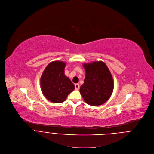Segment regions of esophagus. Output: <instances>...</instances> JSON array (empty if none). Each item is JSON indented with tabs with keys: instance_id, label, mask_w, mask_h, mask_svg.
I'll use <instances>...</instances> for the list:
<instances>
[{
	"instance_id": "esophagus-1",
	"label": "esophagus",
	"mask_w": 154,
	"mask_h": 154,
	"mask_svg": "<svg viewBox=\"0 0 154 154\" xmlns=\"http://www.w3.org/2000/svg\"><path fill=\"white\" fill-rule=\"evenodd\" d=\"M79 87H80V86H79V84H75V90H79Z\"/></svg>"
}]
</instances>
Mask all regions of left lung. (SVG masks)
Here are the masks:
<instances>
[{
  "label": "left lung",
  "instance_id": "obj_1",
  "mask_svg": "<svg viewBox=\"0 0 154 154\" xmlns=\"http://www.w3.org/2000/svg\"><path fill=\"white\" fill-rule=\"evenodd\" d=\"M86 72L80 92L85 101L91 106H100L111 97L114 83L110 70L104 62L83 63Z\"/></svg>",
  "mask_w": 154,
  "mask_h": 154
}]
</instances>
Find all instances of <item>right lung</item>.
Listing matches in <instances>:
<instances>
[{"instance_id": "right-lung-1", "label": "right lung", "mask_w": 154, "mask_h": 154, "mask_svg": "<svg viewBox=\"0 0 154 154\" xmlns=\"http://www.w3.org/2000/svg\"><path fill=\"white\" fill-rule=\"evenodd\" d=\"M66 63L53 61L45 68L40 80L41 88L44 97L50 101L61 103L75 89L74 85L65 75Z\"/></svg>"}]
</instances>
